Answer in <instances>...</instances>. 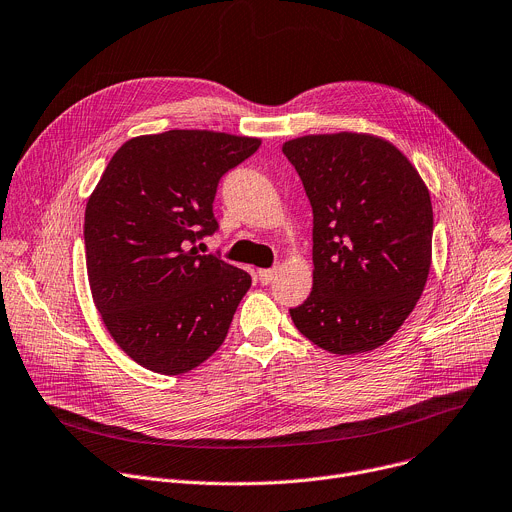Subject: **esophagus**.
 <instances>
[{"label": "esophagus", "instance_id": "34e87169", "mask_svg": "<svg viewBox=\"0 0 512 512\" xmlns=\"http://www.w3.org/2000/svg\"><path fill=\"white\" fill-rule=\"evenodd\" d=\"M275 273H277L275 267H271V269H259V271H257V277H259L261 284H269V282L273 280V277H275Z\"/></svg>", "mask_w": 512, "mask_h": 512}]
</instances>
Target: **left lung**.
Returning <instances> with one entry per match:
<instances>
[{
  "label": "left lung",
  "mask_w": 512,
  "mask_h": 512,
  "mask_svg": "<svg viewBox=\"0 0 512 512\" xmlns=\"http://www.w3.org/2000/svg\"><path fill=\"white\" fill-rule=\"evenodd\" d=\"M314 214L312 292L296 329L333 355L388 343L421 298L433 257L427 183L369 132L304 134L282 147Z\"/></svg>",
  "instance_id": "left-lung-1"
}]
</instances>
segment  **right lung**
Here are the masks:
<instances>
[{"instance_id":"obj_1","label":"right lung","mask_w":512,"mask_h":512,"mask_svg":"<svg viewBox=\"0 0 512 512\" xmlns=\"http://www.w3.org/2000/svg\"><path fill=\"white\" fill-rule=\"evenodd\" d=\"M259 145L216 130L134 136L87 200L91 298L116 345L155 374H188L216 353L251 288L247 271L190 245L216 230L220 177Z\"/></svg>"}]
</instances>
